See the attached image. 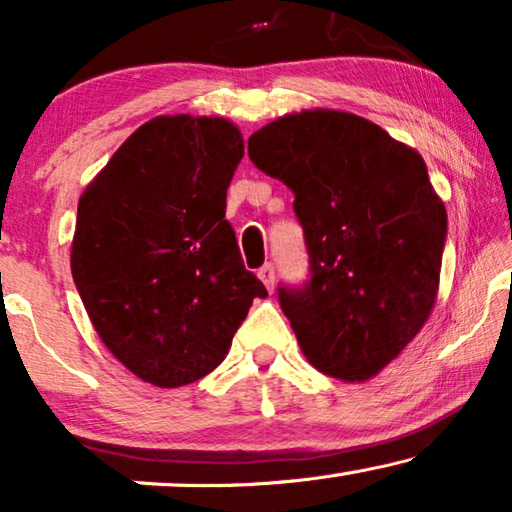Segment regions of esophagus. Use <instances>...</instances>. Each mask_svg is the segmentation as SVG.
<instances>
[{"instance_id":"34e87169","label":"esophagus","mask_w":512,"mask_h":512,"mask_svg":"<svg viewBox=\"0 0 512 512\" xmlns=\"http://www.w3.org/2000/svg\"><path fill=\"white\" fill-rule=\"evenodd\" d=\"M258 279L265 284V289H268L270 293L275 291V265L272 263H265L261 270H258Z\"/></svg>"}]
</instances>
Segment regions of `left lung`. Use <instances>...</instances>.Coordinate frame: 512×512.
Here are the masks:
<instances>
[{
	"label": "left lung",
	"instance_id": "obj_1",
	"mask_svg": "<svg viewBox=\"0 0 512 512\" xmlns=\"http://www.w3.org/2000/svg\"><path fill=\"white\" fill-rule=\"evenodd\" d=\"M258 170L296 195L312 279L279 289L305 359L366 382L436 305L447 212L426 163L380 125L338 109L284 114L249 137Z\"/></svg>",
	"mask_w": 512,
	"mask_h": 512
}]
</instances>
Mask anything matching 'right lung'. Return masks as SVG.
Here are the masks:
<instances>
[{"label": "right lung", "instance_id": "add662e5", "mask_svg": "<svg viewBox=\"0 0 512 512\" xmlns=\"http://www.w3.org/2000/svg\"><path fill=\"white\" fill-rule=\"evenodd\" d=\"M242 156L228 118L156 116L79 198L69 263L83 307L104 347L153 387L212 373L268 296L226 221Z\"/></svg>", "mask_w": 512, "mask_h": 512}]
</instances>
